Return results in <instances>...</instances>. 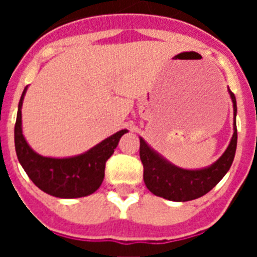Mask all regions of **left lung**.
<instances>
[{"mask_svg": "<svg viewBox=\"0 0 257 257\" xmlns=\"http://www.w3.org/2000/svg\"><path fill=\"white\" fill-rule=\"evenodd\" d=\"M234 109L233 136L228 148L215 163L201 170H185L172 165L140 138V160L144 167V183L153 194L175 202L197 199L210 192L230 169L237 149V101L228 88Z\"/></svg>", "mask_w": 257, "mask_h": 257, "instance_id": "left-lung-1", "label": "left lung"}]
</instances>
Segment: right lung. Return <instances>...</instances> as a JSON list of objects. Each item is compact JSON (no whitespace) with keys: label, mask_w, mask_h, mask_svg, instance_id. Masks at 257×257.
Masks as SVG:
<instances>
[{"label":"right lung","mask_w":257,"mask_h":257,"mask_svg":"<svg viewBox=\"0 0 257 257\" xmlns=\"http://www.w3.org/2000/svg\"><path fill=\"white\" fill-rule=\"evenodd\" d=\"M26 91L27 87L20 97L14 134L18 160L29 179L42 192L58 198H79L96 192L103 183L106 161L127 130L118 131L79 156L69 158L40 156L29 147L23 136L22 105Z\"/></svg>","instance_id":"right-lung-1"}]
</instances>
